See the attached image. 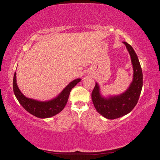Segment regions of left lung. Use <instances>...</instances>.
Wrapping results in <instances>:
<instances>
[{"label":"left lung","instance_id":"obj_1","mask_svg":"<svg viewBox=\"0 0 160 160\" xmlns=\"http://www.w3.org/2000/svg\"><path fill=\"white\" fill-rule=\"evenodd\" d=\"M128 50L133 66V80L125 92L119 95L103 97L97 82L92 92V99L97 111L109 120L128 114L138 103L143 87V73L138 58L133 48L123 42Z\"/></svg>","mask_w":160,"mask_h":160}]
</instances>
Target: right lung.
<instances>
[{
    "instance_id": "obj_1",
    "label": "right lung",
    "mask_w": 160,
    "mask_h": 160,
    "mask_svg": "<svg viewBox=\"0 0 160 160\" xmlns=\"http://www.w3.org/2000/svg\"><path fill=\"white\" fill-rule=\"evenodd\" d=\"M16 72L13 78V91L17 99L27 111L39 118H48L59 113L67 103L71 89L80 82V78L72 80L60 94L51 100L40 101L28 98L22 94L17 86Z\"/></svg>"
}]
</instances>
